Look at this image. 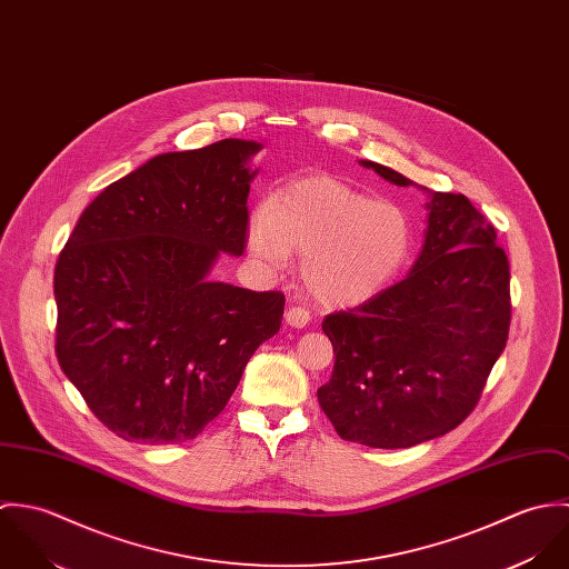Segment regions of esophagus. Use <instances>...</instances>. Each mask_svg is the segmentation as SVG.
I'll list each match as a JSON object with an SVG mask.
<instances>
[{"instance_id":"obj_1","label":"esophagus","mask_w":569,"mask_h":569,"mask_svg":"<svg viewBox=\"0 0 569 569\" xmlns=\"http://www.w3.org/2000/svg\"><path fill=\"white\" fill-rule=\"evenodd\" d=\"M284 320H287V325L293 326V328H305L311 322V316L302 307H289L287 313H284Z\"/></svg>"}]
</instances>
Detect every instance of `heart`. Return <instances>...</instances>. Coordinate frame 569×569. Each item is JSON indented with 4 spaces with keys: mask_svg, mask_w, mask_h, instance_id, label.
Wrapping results in <instances>:
<instances>
[{
    "mask_svg": "<svg viewBox=\"0 0 569 569\" xmlns=\"http://www.w3.org/2000/svg\"><path fill=\"white\" fill-rule=\"evenodd\" d=\"M413 228L401 206L330 177L280 188L249 232L251 251L280 264L305 253L302 276L326 305H359L377 296L406 264Z\"/></svg>",
    "mask_w": 569,
    "mask_h": 569,
    "instance_id": "b5f03b06",
    "label": "heart"
}]
</instances>
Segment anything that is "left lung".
<instances>
[{
	"instance_id": "8db88e82",
	"label": "left lung",
	"mask_w": 569,
	"mask_h": 569,
	"mask_svg": "<svg viewBox=\"0 0 569 569\" xmlns=\"http://www.w3.org/2000/svg\"><path fill=\"white\" fill-rule=\"evenodd\" d=\"M383 179L401 172L363 162ZM422 251L406 278L326 316L335 368L318 401L335 431L406 449L456 429L478 406L510 328V267L497 232L465 194L429 190Z\"/></svg>"
}]
</instances>
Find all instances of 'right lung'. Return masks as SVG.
Masks as SVG:
<instances>
[{
  "label": "right lung",
  "instance_id": "right-lung-1",
  "mask_svg": "<svg viewBox=\"0 0 569 569\" xmlns=\"http://www.w3.org/2000/svg\"><path fill=\"white\" fill-rule=\"evenodd\" d=\"M260 144L163 153L107 186L54 267L57 357L93 416L147 445L197 438L284 313L280 291L208 282L241 256Z\"/></svg>",
  "mask_w": 569,
  "mask_h": 569
}]
</instances>
